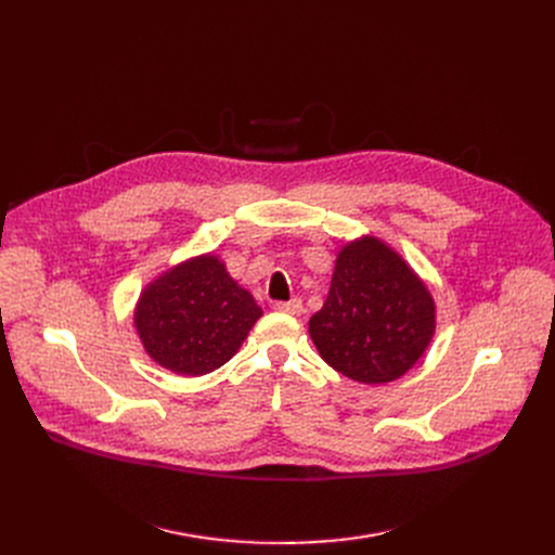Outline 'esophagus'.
Masks as SVG:
<instances>
[{
	"label": "esophagus",
	"mask_w": 555,
	"mask_h": 555,
	"mask_svg": "<svg viewBox=\"0 0 555 555\" xmlns=\"http://www.w3.org/2000/svg\"><path fill=\"white\" fill-rule=\"evenodd\" d=\"M274 310L287 312V314H301L304 306L301 299H289V301H274Z\"/></svg>",
	"instance_id": "obj_1"
}]
</instances>
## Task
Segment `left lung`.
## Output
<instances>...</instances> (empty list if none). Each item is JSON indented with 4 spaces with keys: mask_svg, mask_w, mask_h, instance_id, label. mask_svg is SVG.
<instances>
[{
    "mask_svg": "<svg viewBox=\"0 0 555 555\" xmlns=\"http://www.w3.org/2000/svg\"><path fill=\"white\" fill-rule=\"evenodd\" d=\"M434 326L429 289L377 238L339 251L326 304L308 324L324 362L364 385L391 383L410 371Z\"/></svg>",
    "mask_w": 555,
    "mask_h": 555,
    "instance_id": "8db88e82",
    "label": "left lung"
}]
</instances>
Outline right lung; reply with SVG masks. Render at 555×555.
<instances>
[{
    "instance_id": "1",
    "label": "right lung",
    "mask_w": 555,
    "mask_h": 555,
    "mask_svg": "<svg viewBox=\"0 0 555 555\" xmlns=\"http://www.w3.org/2000/svg\"><path fill=\"white\" fill-rule=\"evenodd\" d=\"M260 314L224 262L199 256L143 289L134 324L145 353L157 364L195 377L229 362Z\"/></svg>"
}]
</instances>
